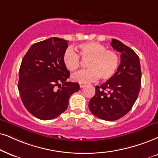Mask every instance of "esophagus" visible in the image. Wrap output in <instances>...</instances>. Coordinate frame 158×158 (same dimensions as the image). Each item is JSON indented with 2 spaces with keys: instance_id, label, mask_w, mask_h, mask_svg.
I'll list each match as a JSON object with an SVG mask.
<instances>
[{
  "instance_id": "obj_1",
  "label": "esophagus",
  "mask_w": 158,
  "mask_h": 158,
  "mask_svg": "<svg viewBox=\"0 0 158 158\" xmlns=\"http://www.w3.org/2000/svg\"><path fill=\"white\" fill-rule=\"evenodd\" d=\"M79 86H80L81 88H82V87H84L85 86V84H83V83H79Z\"/></svg>"
}]
</instances>
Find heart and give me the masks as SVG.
<instances>
[{"label":"heart","mask_w":158,"mask_h":158,"mask_svg":"<svg viewBox=\"0 0 158 158\" xmlns=\"http://www.w3.org/2000/svg\"><path fill=\"white\" fill-rule=\"evenodd\" d=\"M78 55L73 49H67L63 60L68 70L74 71L80 66V58L88 60L87 70L79 71L72 76V80L79 83H88L96 80L111 79L117 71L119 57L117 53L106 49L105 46L97 42H85L77 47Z\"/></svg>","instance_id":"heart-1"}]
</instances>
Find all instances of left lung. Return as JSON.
I'll return each instance as SVG.
<instances>
[{
    "label": "left lung",
    "mask_w": 158,
    "mask_h": 158,
    "mask_svg": "<svg viewBox=\"0 0 158 158\" xmlns=\"http://www.w3.org/2000/svg\"><path fill=\"white\" fill-rule=\"evenodd\" d=\"M111 47L121 53L117 72L101 86L89 102L93 114L106 121L117 120L132 109L141 88V70L139 56L133 49L117 39Z\"/></svg>",
    "instance_id": "obj_1"
}]
</instances>
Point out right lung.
<instances>
[{
  "label": "right lung",
  "mask_w": 158,
  "mask_h": 158,
  "mask_svg": "<svg viewBox=\"0 0 158 158\" xmlns=\"http://www.w3.org/2000/svg\"><path fill=\"white\" fill-rule=\"evenodd\" d=\"M68 42L57 37L37 42L22 60L18 89L26 109L38 119L58 117L66 110L69 98L80 88L79 83L66 81L70 72L63 56Z\"/></svg>",
  "instance_id": "obj_1"
}]
</instances>
